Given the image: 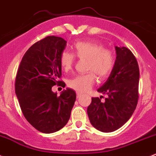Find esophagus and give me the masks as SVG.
Segmentation results:
<instances>
[{
	"mask_svg": "<svg viewBox=\"0 0 156 156\" xmlns=\"http://www.w3.org/2000/svg\"><path fill=\"white\" fill-rule=\"evenodd\" d=\"M81 96V93H80V92H77V98H80Z\"/></svg>",
	"mask_w": 156,
	"mask_h": 156,
	"instance_id": "1",
	"label": "esophagus"
}]
</instances>
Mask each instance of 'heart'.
I'll list each match as a JSON object with an SVG mask.
<instances>
[{
	"label": "heart",
	"mask_w": 156,
	"mask_h": 156,
	"mask_svg": "<svg viewBox=\"0 0 156 156\" xmlns=\"http://www.w3.org/2000/svg\"><path fill=\"white\" fill-rule=\"evenodd\" d=\"M73 53L63 51L60 55V65L65 72L73 67L76 56L79 59H87V74L78 75L68 81V86L78 92H84L91 88L95 81L96 74L100 79H105L110 75L115 66V55L103 46L90 41H78L73 46Z\"/></svg>",
	"instance_id": "heart-1"
}]
</instances>
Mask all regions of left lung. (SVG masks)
Returning <instances> with one entry per match:
<instances>
[{"instance_id":"1","label":"left lung","mask_w":156,"mask_h":156,"mask_svg":"<svg viewBox=\"0 0 156 156\" xmlns=\"http://www.w3.org/2000/svg\"><path fill=\"white\" fill-rule=\"evenodd\" d=\"M116 59L107 81L98 92L107 95L105 101L92 98L87 114L92 125L98 130L110 133L117 130L128 121L138 100L139 67L136 57L126 47H115Z\"/></svg>"}]
</instances>
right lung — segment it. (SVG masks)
I'll list each match as a JSON object with an SVG mask.
<instances>
[{
	"label": "right lung",
	"mask_w": 156,
	"mask_h": 156,
	"mask_svg": "<svg viewBox=\"0 0 156 156\" xmlns=\"http://www.w3.org/2000/svg\"><path fill=\"white\" fill-rule=\"evenodd\" d=\"M66 41L47 36L34 44L22 58L15 78V94L25 119L37 130L52 133L67 124L76 94L66 88L61 95L52 91L56 84L65 87L60 55Z\"/></svg>",
	"instance_id": "add662e5"
}]
</instances>
